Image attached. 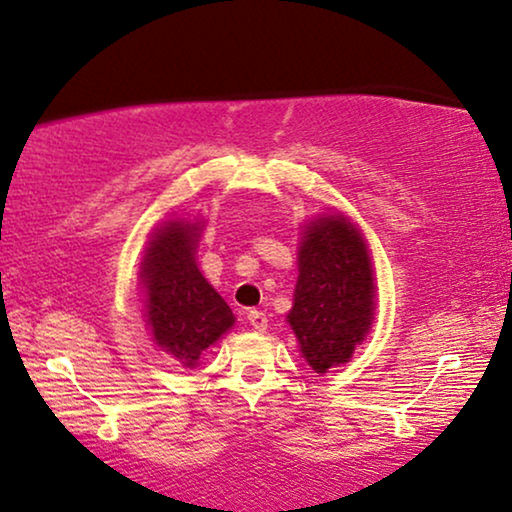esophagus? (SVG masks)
Masks as SVG:
<instances>
[{"mask_svg": "<svg viewBox=\"0 0 512 512\" xmlns=\"http://www.w3.org/2000/svg\"><path fill=\"white\" fill-rule=\"evenodd\" d=\"M247 319H249V324L256 328V331H265V328H268V314L261 310H249Z\"/></svg>", "mask_w": 512, "mask_h": 512, "instance_id": "34e87169", "label": "esophagus"}]
</instances>
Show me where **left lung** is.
<instances>
[{"instance_id":"8db88e82","label":"left lung","mask_w":512,"mask_h":512,"mask_svg":"<svg viewBox=\"0 0 512 512\" xmlns=\"http://www.w3.org/2000/svg\"><path fill=\"white\" fill-rule=\"evenodd\" d=\"M289 324L312 370L352 359L373 324V265L359 230L345 216H324L305 230Z\"/></svg>"}]
</instances>
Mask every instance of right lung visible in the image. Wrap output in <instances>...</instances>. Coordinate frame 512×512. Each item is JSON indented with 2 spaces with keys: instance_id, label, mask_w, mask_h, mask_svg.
Instances as JSON below:
<instances>
[{
  "instance_id": "1",
  "label": "right lung",
  "mask_w": 512,
  "mask_h": 512,
  "mask_svg": "<svg viewBox=\"0 0 512 512\" xmlns=\"http://www.w3.org/2000/svg\"><path fill=\"white\" fill-rule=\"evenodd\" d=\"M198 223L170 221L144 256L146 310L153 338L181 366H198L202 352L235 324L233 312L200 275L193 249Z\"/></svg>"
}]
</instances>
